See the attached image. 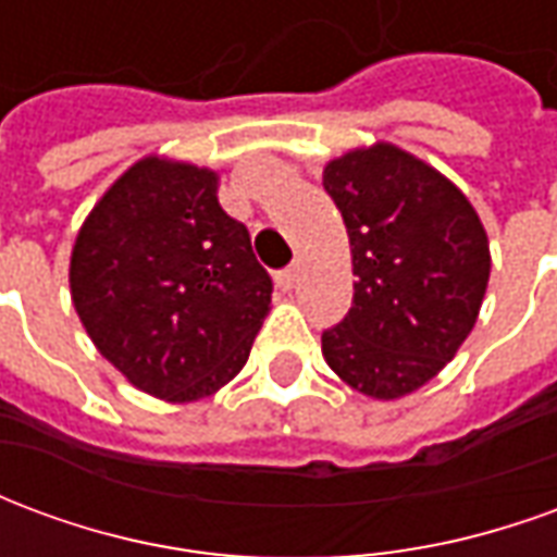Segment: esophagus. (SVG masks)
<instances>
[{
    "instance_id": "1",
    "label": "esophagus",
    "mask_w": 557,
    "mask_h": 557,
    "mask_svg": "<svg viewBox=\"0 0 557 557\" xmlns=\"http://www.w3.org/2000/svg\"><path fill=\"white\" fill-rule=\"evenodd\" d=\"M295 280H298V268L292 265V268H286V271H280V274H277V286H280V289L289 292L292 286H295Z\"/></svg>"
}]
</instances>
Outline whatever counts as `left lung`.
<instances>
[{"mask_svg":"<svg viewBox=\"0 0 557 557\" xmlns=\"http://www.w3.org/2000/svg\"><path fill=\"white\" fill-rule=\"evenodd\" d=\"M351 247L349 315L322 334L327 367L373 399L414 394L454 361L490 283V238L447 175L394 143L327 160Z\"/></svg>","mask_w":557,"mask_h":557,"instance_id":"obj_1","label":"left lung"}]
</instances>
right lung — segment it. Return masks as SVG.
Here are the masks:
<instances>
[{
    "mask_svg": "<svg viewBox=\"0 0 557 557\" xmlns=\"http://www.w3.org/2000/svg\"><path fill=\"white\" fill-rule=\"evenodd\" d=\"M218 187L208 166L148 154L107 187L71 250V301L95 349L166 403L230 385L271 310V277Z\"/></svg>",
    "mask_w": 557,
    "mask_h": 557,
    "instance_id": "1",
    "label": "right lung"
}]
</instances>
